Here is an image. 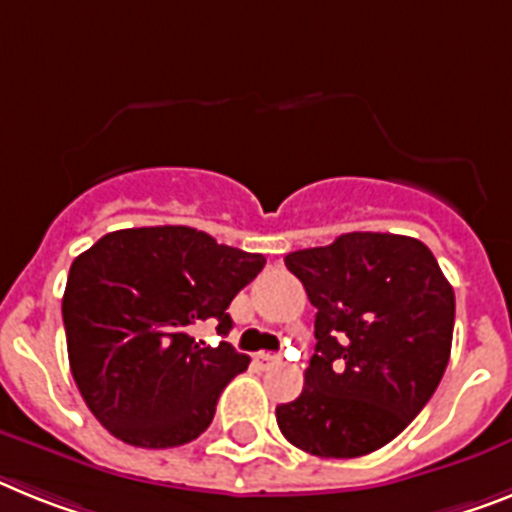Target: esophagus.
Returning a JSON list of instances; mask_svg holds the SVG:
<instances>
[{"label":"esophagus","mask_w":512,"mask_h":512,"mask_svg":"<svg viewBox=\"0 0 512 512\" xmlns=\"http://www.w3.org/2000/svg\"><path fill=\"white\" fill-rule=\"evenodd\" d=\"M257 364H260V369L278 367V364H281V354H270V351H263V354H257Z\"/></svg>","instance_id":"1"}]
</instances>
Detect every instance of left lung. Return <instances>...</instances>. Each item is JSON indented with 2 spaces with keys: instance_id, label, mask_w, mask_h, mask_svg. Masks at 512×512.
<instances>
[{
  "instance_id": "left-lung-1",
  "label": "left lung",
  "mask_w": 512,
  "mask_h": 512,
  "mask_svg": "<svg viewBox=\"0 0 512 512\" xmlns=\"http://www.w3.org/2000/svg\"><path fill=\"white\" fill-rule=\"evenodd\" d=\"M315 315L302 395L276 409L283 437L320 458H359L409 427L450 359L455 294L427 244L351 231L283 257Z\"/></svg>"
}]
</instances>
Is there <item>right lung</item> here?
Here are the masks:
<instances>
[{
	"instance_id": "obj_1",
	"label": "right lung",
	"mask_w": 512,
	"mask_h": 512,
	"mask_svg": "<svg viewBox=\"0 0 512 512\" xmlns=\"http://www.w3.org/2000/svg\"><path fill=\"white\" fill-rule=\"evenodd\" d=\"M263 265V255L190 226L111 231L75 257L62 317L90 414L135 448H176L203 435L249 356L190 333L216 320L226 336L231 299Z\"/></svg>"
}]
</instances>
